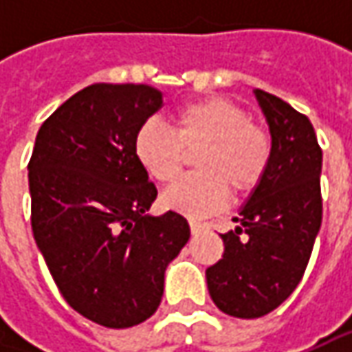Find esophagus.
<instances>
[{"label": "esophagus", "mask_w": 352, "mask_h": 352, "mask_svg": "<svg viewBox=\"0 0 352 352\" xmlns=\"http://www.w3.org/2000/svg\"><path fill=\"white\" fill-rule=\"evenodd\" d=\"M190 229H192V235H197L201 229H204V225L199 223V221H194V219H190Z\"/></svg>", "instance_id": "esophagus-1"}]
</instances>
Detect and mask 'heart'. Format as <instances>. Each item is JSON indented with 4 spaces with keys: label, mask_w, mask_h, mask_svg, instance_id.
Listing matches in <instances>:
<instances>
[{
    "label": "heart",
    "mask_w": 352,
    "mask_h": 352,
    "mask_svg": "<svg viewBox=\"0 0 352 352\" xmlns=\"http://www.w3.org/2000/svg\"><path fill=\"white\" fill-rule=\"evenodd\" d=\"M174 129L158 121L144 123L135 139V155L144 172L158 184L172 182L194 155L196 174H188L162 194V206L188 217L219 211L233 196L250 194L266 176L272 144L249 113L231 100L206 98L182 105Z\"/></svg>",
    "instance_id": "b5f03b06"
}]
</instances>
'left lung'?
Listing matches in <instances>:
<instances>
[{
  "mask_svg": "<svg viewBox=\"0 0 352 352\" xmlns=\"http://www.w3.org/2000/svg\"><path fill=\"white\" fill-rule=\"evenodd\" d=\"M252 94L270 131V166L233 217L235 229L221 235L223 258L206 270L213 304L241 319L263 318L296 290L323 213L311 121L272 94Z\"/></svg>",
  "mask_w": 352,
  "mask_h": 352,
  "instance_id": "1",
  "label": "left lung"
}]
</instances>
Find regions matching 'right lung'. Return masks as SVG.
<instances>
[{
    "mask_svg": "<svg viewBox=\"0 0 352 352\" xmlns=\"http://www.w3.org/2000/svg\"><path fill=\"white\" fill-rule=\"evenodd\" d=\"M160 105L146 84H91L41 125L29 162L36 247L64 300L111 329L155 314L166 266L190 239L180 213H148L156 188L135 155Z\"/></svg>",
    "mask_w": 352,
    "mask_h": 352,
    "instance_id": "1",
    "label": "right lung"
}]
</instances>
